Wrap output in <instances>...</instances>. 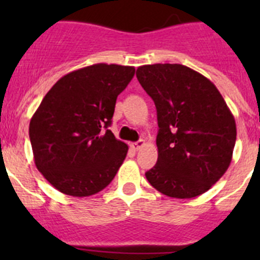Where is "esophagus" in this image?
Here are the masks:
<instances>
[{
  "instance_id": "1",
  "label": "esophagus",
  "mask_w": 260,
  "mask_h": 260,
  "mask_svg": "<svg viewBox=\"0 0 260 260\" xmlns=\"http://www.w3.org/2000/svg\"><path fill=\"white\" fill-rule=\"evenodd\" d=\"M144 146V141L143 139H141V141H138V142H134V143L130 144V147H132L133 150L134 151H138V150H141L142 147Z\"/></svg>"
}]
</instances>
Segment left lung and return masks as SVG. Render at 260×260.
<instances>
[{"label":"left lung","mask_w":260,"mask_h":260,"mask_svg":"<svg viewBox=\"0 0 260 260\" xmlns=\"http://www.w3.org/2000/svg\"><path fill=\"white\" fill-rule=\"evenodd\" d=\"M137 78L157 112V162L146 178L172 198L203 194L229 168L237 137L221 93L210 79L180 63L139 66Z\"/></svg>","instance_id":"left-lung-1"}]
</instances>
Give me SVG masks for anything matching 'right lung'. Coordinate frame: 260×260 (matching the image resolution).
<instances>
[{"instance_id":"obj_1","label":"right lung","mask_w":260,"mask_h":260,"mask_svg":"<svg viewBox=\"0 0 260 260\" xmlns=\"http://www.w3.org/2000/svg\"><path fill=\"white\" fill-rule=\"evenodd\" d=\"M133 66L96 63L71 71L44 96L29 122L36 168L58 191L89 197L105 189L128 147L109 126Z\"/></svg>"}]
</instances>
